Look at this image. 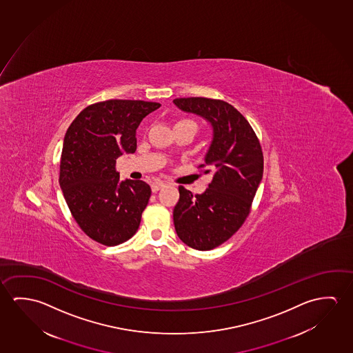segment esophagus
<instances>
[{
    "mask_svg": "<svg viewBox=\"0 0 353 353\" xmlns=\"http://www.w3.org/2000/svg\"><path fill=\"white\" fill-rule=\"evenodd\" d=\"M165 185H166L165 182L159 181V182H155V183H152V185H151V190H152V192H157L159 190H161L162 187H165Z\"/></svg>",
    "mask_w": 353,
    "mask_h": 353,
    "instance_id": "obj_1",
    "label": "esophagus"
}]
</instances>
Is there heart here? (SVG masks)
<instances>
[{"label": "heart", "instance_id": "b5f03b06", "mask_svg": "<svg viewBox=\"0 0 353 353\" xmlns=\"http://www.w3.org/2000/svg\"><path fill=\"white\" fill-rule=\"evenodd\" d=\"M191 121V123H193L192 121H188V119H185V121Z\"/></svg>", "mask_w": 353, "mask_h": 353}]
</instances>
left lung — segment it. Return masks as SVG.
<instances>
[{
    "label": "left lung",
    "mask_w": 353,
    "mask_h": 353,
    "mask_svg": "<svg viewBox=\"0 0 353 353\" xmlns=\"http://www.w3.org/2000/svg\"><path fill=\"white\" fill-rule=\"evenodd\" d=\"M179 110L210 121L213 141L199 165L213 179L202 194L179 185L174 209V229L192 249L208 251L228 241L249 216L263 174L260 140L246 118L221 99H174Z\"/></svg>",
    "instance_id": "8db88e82"
}]
</instances>
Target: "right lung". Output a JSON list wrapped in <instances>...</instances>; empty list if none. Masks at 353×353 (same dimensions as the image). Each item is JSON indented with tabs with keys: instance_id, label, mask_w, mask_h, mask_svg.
I'll use <instances>...</instances> for the list:
<instances>
[{
	"instance_id": "add662e5",
	"label": "right lung",
	"mask_w": 353,
	"mask_h": 353,
	"mask_svg": "<svg viewBox=\"0 0 353 353\" xmlns=\"http://www.w3.org/2000/svg\"><path fill=\"white\" fill-rule=\"evenodd\" d=\"M160 105L134 99L90 104L65 134L59 183L72 218L96 243L116 246L139 229L150 185L121 181L117 159L135 152L137 128Z\"/></svg>"
}]
</instances>
